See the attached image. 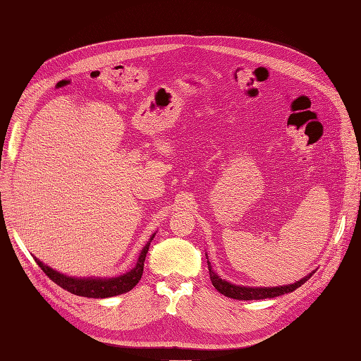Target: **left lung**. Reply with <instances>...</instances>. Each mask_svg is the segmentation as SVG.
I'll return each mask as SVG.
<instances>
[{
  "mask_svg": "<svg viewBox=\"0 0 361 361\" xmlns=\"http://www.w3.org/2000/svg\"><path fill=\"white\" fill-rule=\"evenodd\" d=\"M207 268H209V276H211V280H212V285H214V288L218 292L226 295V297H228V298L244 300V301H247V300H265V298L280 297V295H285V293L293 292L295 289H298L301 285H304V283L312 277V274H309L307 277H304L300 281L293 283V285H288V286H279V288H244V286H235V285H232V283L221 280L214 272V269H212V267L209 264V260H207Z\"/></svg>",
  "mask_w": 361,
  "mask_h": 361,
  "instance_id": "obj_1",
  "label": "left lung"
}]
</instances>
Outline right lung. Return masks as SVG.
I'll use <instances>...</instances> for the list:
<instances>
[{"mask_svg":"<svg viewBox=\"0 0 361 361\" xmlns=\"http://www.w3.org/2000/svg\"><path fill=\"white\" fill-rule=\"evenodd\" d=\"M154 236L150 238V241L145 245L143 251H141V255L137 260V265L129 272H126V274L116 277V279H73V277L63 276V274H60V272L51 269L47 265H43L42 262L36 257H35V260L37 262V265L42 268V271L45 272V274L54 283H57L60 288H63L64 290H68L73 295H78V297H87V298L116 297V295L129 292L140 281L141 276H143L145 260H146V255L149 251V245L152 243V239H154Z\"/></svg>","mask_w":361,"mask_h":361,"instance_id":"right-lung-1","label":"right lung"}]
</instances>
